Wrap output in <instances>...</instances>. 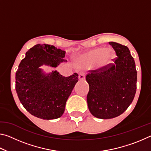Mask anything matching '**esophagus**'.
<instances>
[{
    "label": "esophagus",
    "instance_id": "obj_1",
    "mask_svg": "<svg viewBox=\"0 0 151 151\" xmlns=\"http://www.w3.org/2000/svg\"><path fill=\"white\" fill-rule=\"evenodd\" d=\"M78 78H79V80H81V81L85 80V73H79L78 74Z\"/></svg>",
    "mask_w": 151,
    "mask_h": 151
}]
</instances>
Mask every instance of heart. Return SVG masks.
<instances>
[{
  "label": "heart",
  "instance_id": "b5f03b06",
  "mask_svg": "<svg viewBox=\"0 0 151 151\" xmlns=\"http://www.w3.org/2000/svg\"><path fill=\"white\" fill-rule=\"evenodd\" d=\"M115 54L112 49L99 47L87 51L81 55V58L86 65L91 66L96 63L99 68L108 67L113 63Z\"/></svg>",
  "mask_w": 151,
  "mask_h": 151
}]
</instances>
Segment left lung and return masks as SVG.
I'll return each instance as SVG.
<instances>
[{"instance_id":"obj_1","label":"left lung","mask_w":151,"mask_h":151,"mask_svg":"<svg viewBox=\"0 0 151 151\" xmlns=\"http://www.w3.org/2000/svg\"><path fill=\"white\" fill-rule=\"evenodd\" d=\"M117 57L108 67L91 70L86 76L89 85L86 97L89 111L101 119L116 117L126 111L137 90L135 63L127 46L109 42Z\"/></svg>"}]
</instances>
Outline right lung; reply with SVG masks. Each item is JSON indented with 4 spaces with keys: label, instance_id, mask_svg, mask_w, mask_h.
I'll return each mask as SVG.
<instances>
[{
    "label": "right lung",
    "instance_id": "obj_1",
    "mask_svg": "<svg viewBox=\"0 0 151 151\" xmlns=\"http://www.w3.org/2000/svg\"><path fill=\"white\" fill-rule=\"evenodd\" d=\"M65 51L52 45L38 44L26 52L16 73V91L27 111L38 118L51 120L60 117L66 102L78 80L77 73L63 76L57 70L45 74L40 66L56 68L64 59Z\"/></svg>",
    "mask_w": 151,
    "mask_h": 151
}]
</instances>
